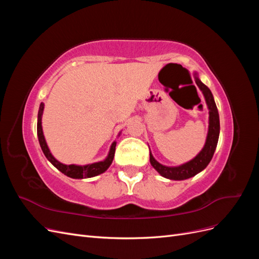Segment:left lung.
I'll use <instances>...</instances> for the list:
<instances>
[{
	"label": "left lung",
	"mask_w": 259,
	"mask_h": 259,
	"mask_svg": "<svg viewBox=\"0 0 259 259\" xmlns=\"http://www.w3.org/2000/svg\"><path fill=\"white\" fill-rule=\"evenodd\" d=\"M194 79H195V83H197L199 89L202 91L203 95H204L206 105L209 110L208 132H207V137H206L204 147H203L200 153L191 161L183 164V165L173 166V167L162 165L161 163H159L153 158V155L150 152L151 165L156 169V171H158L161 176L171 180L188 179L190 177H193L194 175H197L201 170L204 169L208 165L211 158H213L215 149L218 143L221 125H219V114H218L217 107L213 97V94H211V92L205 84H203L200 81L197 73H194Z\"/></svg>",
	"instance_id": "obj_1"
}]
</instances>
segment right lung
Segmentation results:
<instances>
[{"label":"right lung","instance_id":"right-lung-1","mask_svg":"<svg viewBox=\"0 0 259 259\" xmlns=\"http://www.w3.org/2000/svg\"><path fill=\"white\" fill-rule=\"evenodd\" d=\"M43 110H44V104L41 103L40 109H38V113H37V138H38V143H40L42 151H43L44 155L46 156V159H48L55 167L59 169L62 174L67 175L68 177L75 178V179L91 178V177L97 176L101 173H104V171H106L108 169V167L111 165V163H112L113 158H114L116 142L112 143V145L110 147V151H109L108 156L104 161L96 162V163H93V164H88V165H74V164H71V165H66V164H62V163H60L59 161L55 159L53 154L50 151L48 144H46L44 135H43V130H42Z\"/></svg>","mask_w":259,"mask_h":259}]
</instances>
